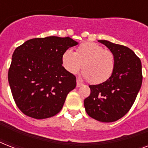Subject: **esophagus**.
<instances>
[{
  "instance_id": "esophagus-1",
  "label": "esophagus",
  "mask_w": 148,
  "mask_h": 148,
  "mask_svg": "<svg viewBox=\"0 0 148 148\" xmlns=\"http://www.w3.org/2000/svg\"><path fill=\"white\" fill-rule=\"evenodd\" d=\"M83 84L81 83V81H79L78 80H77V88H80L81 86H82Z\"/></svg>"
}]
</instances>
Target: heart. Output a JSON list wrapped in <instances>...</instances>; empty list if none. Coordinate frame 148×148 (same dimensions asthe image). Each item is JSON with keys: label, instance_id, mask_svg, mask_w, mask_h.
<instances>
[{"label": "heart", "instance_id": "b5f03b06", "mask_svg": "<svg viewBox=\"0 0 148 148\" xmlns=\"http://www.w3.org/2000/svg\"><path fill=\"white\" fill-rule=\"evenodd\" d=\"M62 64L71 74H75L83 66L84 78L98 84L105 82L112 75L115 67L114 53L103 49L98 44L84 42L79 45L76 52L67 50L62 56Z\"/></svg>", "mask_w": 148, "mask_h": 148}]
</instances>
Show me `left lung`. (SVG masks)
Segmentation results:
<instances>
[{
	"mask_svg": "<svg viewBox=\"0 0 148 148\" xmlns=\"http://www.w3.org/2000/svg\"><path fill=\"white\" fill-rule=\"evenodd\" d=\"M98 41L114 53V70L108 81L89 86L90 95L84 104L90 117L108 123L124 117L132 107L142 84V67L140 58L127 47Z\"/></svg>",
	"mask_w": 148,
	"mask_h": 148,
	"instance_id": "8db88e82",
	"label": "left lung"
}]
</instances>
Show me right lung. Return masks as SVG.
Segmentation results:
<instances>
[{"mask_svg":"<svg viewBox=\"0 0 148 148\" xmlns=\"http://www.w3.org/2000/svg\"><path fill=\"white\" fill-rule=\"evenodd\" d=\"M78 43L69 37L33 38L12 55L8 81L17 108L28 117L45 119L62 109L76 77L62 66L63 53Z\"/></svg>","mask_w":148,"mask_h":148,"instance_id":"1","label":"right lung"}]
</instances>
